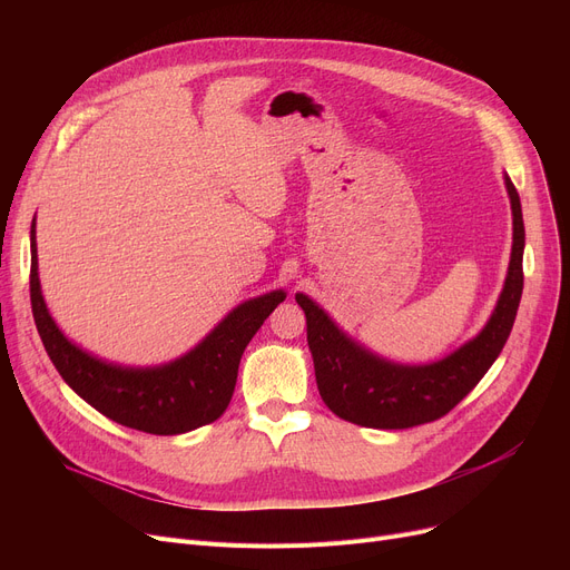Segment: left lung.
I'll return each mask as SVG.
<instances>
[{"label":"left lung","mask_w":570,"mask_h":570,"mask_svg":"<svg viewBox=\"0 0 570 570\" xmlns=\"http://www.w3.org/2000/svg\"><path fill=\"white\" fill-rule=\"evenodd\" d=\"M505 189L513 207V254L505 286L483 333L443 361L421 367L387 363L351 342L307 295H295L307 316V342L321 400L342 421L374 430H406L439 421L492 367L513 331L524 286V222L511 177H505Z\"/></svg>","instance_id":"8db88e82"}]
</instances>
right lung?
<instances>
[{"label":"right lung","mask_w":570,"mask_h":570,"mask_svg":"<svg viewBox=\"0 0 570 570\" xmlns=\"http://www.w3.org/2000/svg\"><path fill=\"white\" fill-rule=\"evenodd\" d=\"M37 269L32 222L29 297L37 331L55 370L89 406L110 421L159 436L183 434L217 421L233 397L239 357L263 321L286 297L275 291L239 305L191 353L170 365L127 370L97 361L59 333L46 309Z\"/></svg>","instance_id":"right-lung-1"}]
</instances>
